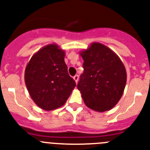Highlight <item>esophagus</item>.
<instances>
[{
    "label": "esophagus",
    "instance_id": "obj_1",
    "mask_svg": "<svg viewBox=\"0 0 150 150\" xmlns=\"http://www.w3.org/2000/svg\"><path fill=\"white\" fill-rule=\"evenodd\" d=\"M73 79L75 80V82H76V83L78 82V81H79V75H75V76L73 77Z\"/></svg>",
    "mask_w": 150,
    "mask_h": 150
}]
</instances>
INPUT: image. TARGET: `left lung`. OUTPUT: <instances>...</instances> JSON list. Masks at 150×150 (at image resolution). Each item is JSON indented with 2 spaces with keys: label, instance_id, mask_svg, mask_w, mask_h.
I'll use <instances>...</instances> for the list:
<instances>
[{
  "label": "left lung",
  "instance_id": "8db88e82",
  "mask_svg": "<svg viewBox=\"0 0 150 150\" xmlns=\"http://www.w3.org/2000/svg\"><path fill=\"white\" fill-rule=\"evenodd\" d=\"M84 72L77 85L84 103L94 111H108L119 101L127 81L123 62L116 53L100 43L93 42L80 52Z\"/></svg>",
  "mask_w": 150,
  "mask_h": 150
}]
</instances>
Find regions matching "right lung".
I'll return each mask as SVG.
<instances>
[{"instance_id":"obj_1","label":"right lung","mask_w":150,"mask_h":150,"mask_svg":"<svg viewBox=\"0 0 150 150\" xmlns=\"http://www.w3.org/2000/svg\"><path fill=\"white\" fill-rule=\"evenodd\" d=\"M64 58L65 51L57 44H48L32 56L25 70L30 96L46 111L63 106L76 86L69 75Z\"/></svg>"}]
</instances>
